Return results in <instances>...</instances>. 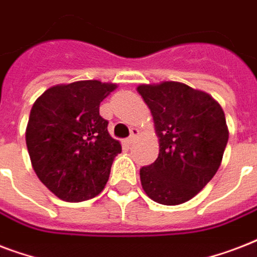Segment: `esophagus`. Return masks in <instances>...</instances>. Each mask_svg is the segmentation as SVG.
<instances>
[{
    "label": "esophagus",
    "instance_id": "1",
    "mask_svg": "<svg viewBox=\"0 0 257 257\" xmlns=\"http://www.w3.org/2000/svg\"><path fill=\"white\" fill-rule=\"evenodd\" d=\"M137 135H139V129H136V128L131 129V136H129V139L126 140V143H128V144H132L133 141L136 140Z\"/></svg>",
    "mask_w": 257,
    "mask_h": 257
}]
</instances>
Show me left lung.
<instances>
[{"instance_id":"8db88e82","label":"left lung","mask_w":257,"mask_h":257,"mask_svg":"<svg viewBox=\"0 0 257 257\" xmlns=\"http://www.w3.org/2000/svg\"><path fill=\"white\" fill-rule=\"evenodd\" d=\"M159 137V157L140 169L145 193L159 204L179 205L195 197L223 160L228 128L220 104L183 82L139 85Z\"/></svg>"}]
</instances>
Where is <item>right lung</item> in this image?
Segmentation results:
<instances>
[{
	"label": "right lung",
	"instance_id": "1",
	"mask_svg": "<svg viewBox=\"0 0 257 257\" xmlns=\"http://www.w3.org/2000/svg\"><path fill=\"white\" fill-rule=\"evenodd\" d=\"M116 88L97 80L62 84L32 106L25 133L32 167L58 199L85 201L105 188L121 144L109 135L100 102Z\"/></svg>",
	"mask_w": 257,
	"mask_h": 257
}]
</instances>
